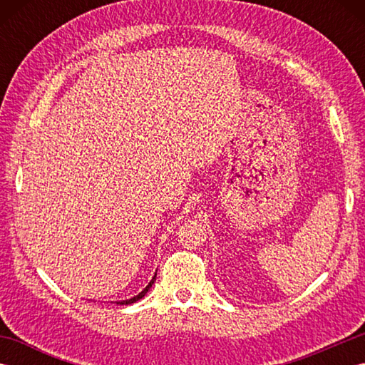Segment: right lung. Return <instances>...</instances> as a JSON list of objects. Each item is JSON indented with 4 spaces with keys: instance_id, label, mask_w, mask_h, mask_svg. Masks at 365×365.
<instances>
[{
    "instance_id": "1",
    "label": "right lung",
    "mask_w": 365,
    "mask_h": 365,
    "mask_svg": "<svg viewBox=\"0 0 365 365\" xmlns=\"http://www.w3.org/2000/svg\"><path fill=\"white\" fill-rule=\"evenodd\" d=\"M155 279H157V273H155V276L152 277V281L149 282V285H147V287H145V289H144V290H143L141 293H139V294H136V297H133V298H130V299H125V301H118V304H122V306H123V304H125V306H127V304H133V302H136L138 299H141V298H144V294H145L147 292H149V289H150V287H152V284L155 282Z\"/></svg>"
}]
</instances>
